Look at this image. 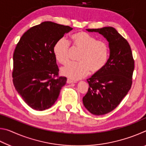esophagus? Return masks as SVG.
<instances>
[{
    "instance_id": "obj_1",
    "label": "esophagus",
    "mask_w": 146,
    "mask_h": 146,
    "mask_svg": "<svg viewBox=\"0 0 146 146\" xmlns=\"http://www.w3.org/2000/svg\"><path fill=\"white\" fill-rule=\"evenodd\" d=\"M75 81L71 80H70V79H68V80H67V83L68 84H71V83H75Z\"/></svg>"
}]
</instances>
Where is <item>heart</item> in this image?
Returning a JSON list of instances; mask_svg holds the SVG:
<instances>
[{
    "label": "heart",
    "instance_id": "obj_1",
    "mask_svg": "<svg viewBox=\"0 0 146 146\" xmlns=\"http://www.w3.org/2000/svg\"><path fill=\"white\" fill-rule=\"evenodd\" d=\"M73 44L82 51L79 62H69L61 68L64 76L73 80L82 78L91 72L97 73L104 67L109 55V47L104 40H97L95 36L84 31L71 36ZM54 55L58 62L66 64L69 60L70 44L65 38L56 42L53 48Z\"/></svg>",
    "mask_w": 146,
    "mask_h": 146
}]
</instances>
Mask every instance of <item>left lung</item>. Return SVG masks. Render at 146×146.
Masks as SVG:
<instances>
[{
    "label": "left lung",
    "instance_id": "8db88e82",
    "mask_svg": "<svg viewBox=\"0 0 146 146\" xmlns=\"http://www.w3.org/2000/svg\"><path fill=\"white\" fill-rule=\"evenodd\" d=\"M97 32L109 43L110 57L99 72L88 79V93L82 102L91 114H107L117 107L130 90L134 71V60L127 41L113 27L86 29Z\"/></svg>",
    "mask_w": 146,
    "mask_h": 146
}]
</instances>
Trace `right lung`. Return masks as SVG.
<instances>
[{
    "instance_id": "add662e5",
    "label": "right lung",
    "mask_w": 146,
    "mask_h": 146,
    "mask_svg": "<svg viewBox=\"0 0 146 146\" xmlns=\"http://www.w3.org/2000/svg\"><path fill=\"white\" fill-rule=\"evenodd\" d=\"M73 28L43 22L24 33L13 54V82L15 90L29 107L44 111L53 106L67 78L58 77L53 48ZM57 77V78H56Z\"/></svg>"
}]
</instances>
